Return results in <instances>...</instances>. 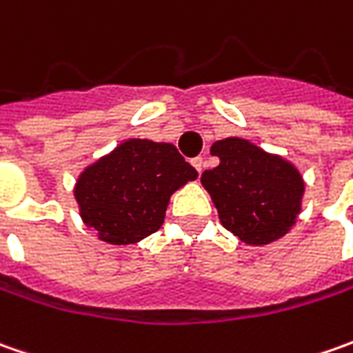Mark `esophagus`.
<instances>
[{
	"label": "esophagus",
	"mask_w": 353,
	"mask_h": 353,
	"mask_svg": "<svg viewBox=\"0 0 353 353\" xmlns=\"http://www.w3.org/2000/svg\"><path fill=\"white\" fill-rule=\"evenodd\" d=\"M190 163H192V167H194L198 172H202V170H204V159H202V157H194Z\"/></svg>",
	"instance_id": "obj_1"
}]
</instances>
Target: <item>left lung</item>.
<instances>
[{
    "mask_svg": "<svg viewBox=\"0 0 353 353\" xmlns=\"http://www.w3.org/2000/svg\"><path fill=\"white\" fill-rule=\"evenodd\" d=\"M220 165L202 172L220 222L251 245L271 243L294 224L305 190L299 170L253 143L230 137L212 145Z\"/></svg>",
    "mask_w": 353,
    "mask_h": 353,
    "instance_id": "8db88e82",
    "label": "left lung"
}]
</instances>
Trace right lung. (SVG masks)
I'll return each mask as SVG.
<instances>
[{
    "label": "right lung",
    "mask_w": 353,
    "mask_h": 353,
    "mask_svg": "<svg viewBox=\"0 0 353 353\" xmlns=\"http://www.w3.org/2000/svg\"><path fill=\"white\" fill-rule=\"evenodd\" d=\"M196 176L174 145L129 139L80 174L74 196L100 239L128 245L155 234L170 194Z\"/></svg>",
    "instance_id": "right-lung-1"
}]
</instances>
